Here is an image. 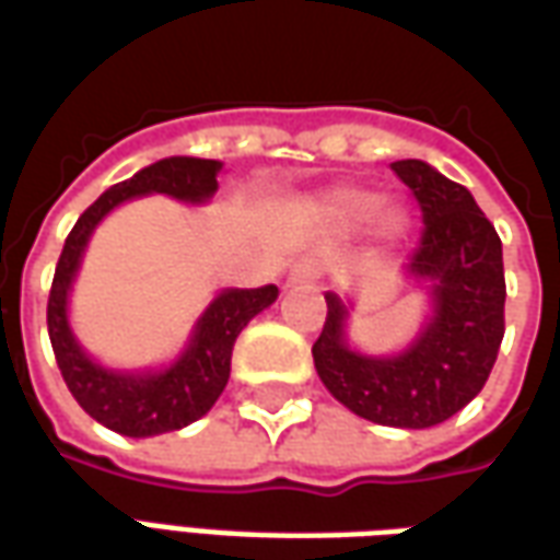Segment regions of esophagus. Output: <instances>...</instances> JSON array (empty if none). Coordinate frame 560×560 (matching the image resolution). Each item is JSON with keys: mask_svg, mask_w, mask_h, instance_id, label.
I'll list each match as a JSON object with an SVG mask.
<instances>
[{"mask_svg": "<svg viewBox=\"0 0 560 560\" xmlns=\"http://www.w3.org/2000/svg\"><path fill=\"white\" fill-rule=\"evenodd\" d=\"M319 273V265L313 259H299L287 273V287H304V283H313Z\"/></svg>", "mask_w": 560, "mask_h": 560, "instance_id": "34e87169", "label": "esophagus"}]
</instances>
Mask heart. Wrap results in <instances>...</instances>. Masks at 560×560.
<instances>
[{
    "label": "heart",
    "mask_w": 560,
    "mask_h": 560,
    "mask_svg": "<svg viewBox=\"0 0 560 560\" xmlns=\"http://www.w3.org/2000/svg\"><path fill=\"white\" fill-rule=\"evenodd\" d=\"M376 201L380 198L374 192L359 189V186H335V189H328V192H323V196L313 201V220L323 225L325 232H331V235H350L359 225L368 223V217L376 209V232L386 237L400 235L404 225H407V213L395 208V205L376 208Z\"/></svg>",
    "instance_id": "heart-1"
}]
</instances>
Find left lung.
I'll use <instances>...</instances> for the list:
<instances>
[{
  "instance_id": "1",
  "label": "left lung",
  "mask_w": 560,
  "mask_h": 560,
  "mask_svg": "<svg viewBox=\"0 0 560 560\" xmlns=\"http://www.w3.org/2000/svg\"><path fill=\"white\" fill-rule=\"evenodd\" d=\"M422 208V244L404 280L425 292L413 340L388 355L350 340L352 295L325 292L328 316L313 343L323 386L347 410L392 428H431L477 398L503 340V249L474 196L422 160L392 162Z\"/></svg>"
}]
</instances>
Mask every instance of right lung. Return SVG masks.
<instances>
[{
    "mask_svg": "<svg viewBox=\"0 0 560 560\" xmlns=\"http://www.w3.org/2000/svg\"><path fill=\"white\" fill-rule=\"evenodd\" d=\"M220 160L168 156L153 162L129 180L110 186L83 210L74 223L57 261L50 301H47V331L66 386L86 413L122 438H156L165 431H180L208 413L223 395L232 371V347L244 325L271 307L280 289L268 283L259 289H220L186 337L184 350L160 368H114L93 359L74 335L69 301L74 280L81 273L83 253L96 235L102 220L114 210L141 196H168L184 205H208L217 196Z\"/></svg>",
    "mask_w": 560,
    "mask_h": 560,
    "instance_id": "obj_1",
    "label": "right lung"
}]
</instances>
